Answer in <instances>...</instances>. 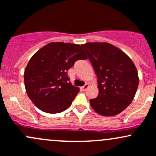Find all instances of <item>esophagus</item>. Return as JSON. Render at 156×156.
I'll list each match as a JSON object with an SVG mask.
<instances>
[{"label": "esophagus", "instance_id": "34e87169", "mask_svg": "<svg viewBox=\"0 0 156 156\" xmlns=\"http://www.w3.org/2000/svg\"><path fill=\"white\" fill-rule=\"evenodd\" d=\"M88 87H89V84H88V83H86V84H85L84 86L81 87V90H83V91H85V90H86L88 89Z\"/></svg>", "mask_w": 156, "mask_h": 156}]
</instances>
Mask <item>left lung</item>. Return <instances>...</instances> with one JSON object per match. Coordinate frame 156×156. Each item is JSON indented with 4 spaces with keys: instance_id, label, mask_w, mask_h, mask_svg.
I'll return each mask as SVG.
<instances>
[{
    "instance_id": "1",
    "label": "left lung",
    "mask_w": 156,
    "mask_h": 156,
    "mask_svg": "<svg viewBox=\"0 0 156 156\" xmlns=\"http://www.w3.org/2000/svg\"><path fill=\"white\" fill-rule=\"evenodd\" d=\"M97 76L99 95L92 108L105 117L115 116L130 105L139 83L137 70L125 52L108 42L81 45Z\"/></svg>"
}]
</instances>
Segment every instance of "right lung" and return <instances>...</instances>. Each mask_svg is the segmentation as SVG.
<instances>
[{"label":"right lung","mask_w":156,"mask_h":156,"mask_svg":"<svg viewBox=\"0 0 156 156\" xmlns=\"http://www.w3.org/2000/svg\"><path fill=\"white\" fill-rule=\"evenodd\" d=\"M87 58L81 45L50 42L29 60L24 74V86L32 102L48 114L63 112L79 92L69 81L67 71L78 60Z\"/></svg>","instance_id":"obj_1"}]
</instances>
